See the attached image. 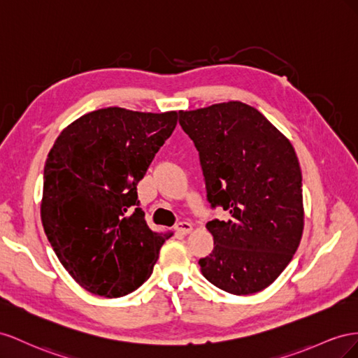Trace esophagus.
I'll use <instances>...</instances> for the list:
<instances>
[{"instance_id": "esophagus-1", "label": "esophagus", "mask_w": 358, "mask_h": 358, "mask_svg": "<svg viewBox=\"0 0 358 358\" xmlns=\"http://www.w3.org/2000/svg\"><path fill=\"white\" fill-rule=\"evenodd\" d=\"M176 231L178 234H181V236H186V234H189L192 231V223H189V222H178L176 224Z\"/></svg>"}]
</instances>
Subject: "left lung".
Returning <instances> with one entry per match:
<instances>
[{
	"instance_id": "left-lung-1",
	"label": "left lung",
	"mask_w": 358,
	"mask_h": 358,
	"mask_svg": "<svg viewBox=\"0 0 358 358\" xmlns=\"http://www.w3.org/2000/svg\"><path fill=\"white\" fill-rule=\"evenodd\" d=\"M211 208L213 252L199 259L210 283L236 295L259 292L279 278L303 234L301 169L291 142L259 110L241 103L181 110Z\"/></svg>"
}]
</instances>
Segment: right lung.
I'll use <instances>...</instances> for the list:
<instances>
[{
    "label": "right lung",
    "instance_id": "add662e5",
    "mask_svg": "<svg viewBox=\"0 0 358 358\" xmlns=\"http://www.w3.org/2000/svg\"><path fill=\"white\" fill-rule=\"evenodd\" d=\"M177 120V112L99 109L70 124L49 151L45 234L63 267L88 292L122 297L152 273L171 234L147 227L136 186Z\"/></svg>",
    "mask_w": 358,
    "mask_h": 358
}]
</instances>
